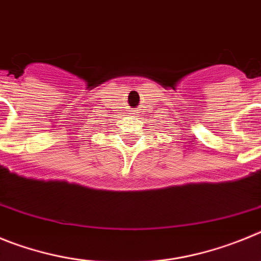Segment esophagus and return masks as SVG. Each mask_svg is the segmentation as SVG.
I'll use <instances>...</instances> for the list:
<instances>
[{"label": "esophagus", "instance_id": "esophagus-1", "mask_svg": "<svg viewBox=\"0 0 261 261\" xmlns=\"http://www.w3.org/2000/svg\"><path fill=\"white\" fill-rule=\"evenodd\" d=\"M133 114H136V111H135V112H133Z\"/></svg>", "mask_w": 261, "mask_h": 261}]
</instances>
